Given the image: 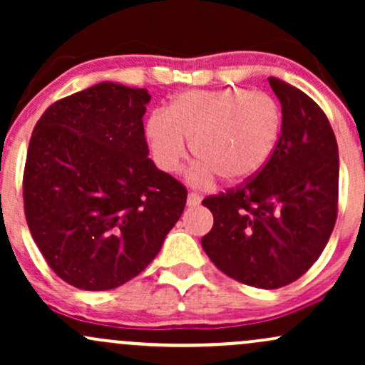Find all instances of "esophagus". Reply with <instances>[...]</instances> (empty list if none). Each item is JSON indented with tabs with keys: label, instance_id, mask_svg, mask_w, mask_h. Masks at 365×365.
I'll use <instances>...</instances> for the list:
<instances>
[{
	"label": "esophagus",
	"instance_id": "34e87169",
	"mask_svg": "<svg viewBox=\"0 0 365 365\" xmlns=\"http://www.w3.org/2000/svg\"><path fill=\"white\" fill-rule=\"evenodd\" d=\"M199 204H200V195L195 194V192H190L187 197V206L195 207V206H199Z\"/></svg>",
	"mask_w": 365,
	"mask_h": 365
}]
</instances>
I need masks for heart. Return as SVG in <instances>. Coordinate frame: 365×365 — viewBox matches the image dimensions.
I'll list each match as a JSON object with an SVG mask.
<instances>
[{"label": "heart", "mask_w": 365, "mask_h": 365, "mask_svg": "<svg viewBox=\"0 0 365 365\" xmlns=\"http://www.w3.org/2000/svg\"><path fill=\"white\" fill-rule=\"evenodd\" d=\"M282 133V110L271 96L240 87L187 91L166 111L145 121V139L159 170L175 173L187 156L197 158L188 182L207 185L221 177L242 183L255 177L273 156Z\"/></svg>", "instance_id": "heart-1"}]
</instances>
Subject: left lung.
I'll use <instances>...</instances> for the list:
<instances>
[{
	"mask_svg": "<svg viewBox=\"0 0 365 365\" xmlns=\"http://www.w3.org/2000/svg\"><path fill=\"white\" fill-rule=\"evenodd\" d=\"M267 81L282 103L278 145L254 178L202 200L215 216L202 249L230 278L274 290L299 279L328 244L340 159L324 111L288 82Z\"/></svg>",
	"mask_w": 365,
	"mask_h": 365,
	"instance_id": "1",
	"label": "left lung"
}]
</instances>
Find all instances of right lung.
Instances as JSON below:
<instances>
[{"instance_id": "obj_1", "label": "right lung", "mask_w": 365, "mask_h": 365, "mask_svg": "<svg viewBox=\"0 0 365 365\" xmlns=\"http://www.w3.org/2000/svg\"><path fill=\"white\" fill-rule=\"evenodd\" d=\"M148 89L101 82L37 121L24 171L29 230L49 267L81 290L135 278L182 216L187 190L149 159Z\"/></svg>"}]
</instances>
